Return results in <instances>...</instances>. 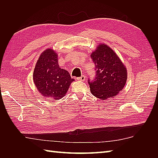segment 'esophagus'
Wrapping results in <instances>:
<instances>
[{
  "instance_id": "obj_1",
  "label": "esophagus",
  "mask_w": 158,
  "mask_h": 158,
  "mask_svg": "<svg viewBox=\"0 0 158 158\" xmlns=\"http://www.w3.org/2000/svg\"><path fill=\"white\" fill-rule=\"evenodd\" d=\"M77 80H79V81H85V76L84 75L81 76L80 77L77 78Z\"/></svg>"
}]
</instances>
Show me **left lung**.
<instances>
[{
    "label": "left lung",
    "instance_id": "obj_1",
    "mask_svg": "<svg viewBox=\"0 0 158 158\" xmlns=\"http://www.w3.org/2000/svg\"><path fill=\"white\" fill-rule=\"evenodd\" d=\"M91 55L95 64V78L88 80L91 93L100 99L116 96L124 88L127 80V70L111 47L99 44Z\"/></svg>",
    "mask_w": 158,
    "mask_h": 158
}]
</instances>
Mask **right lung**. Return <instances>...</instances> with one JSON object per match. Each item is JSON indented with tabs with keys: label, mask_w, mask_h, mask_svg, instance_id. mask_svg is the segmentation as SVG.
Returning a JSON list of instances; mask_svg holds the SVG:
<instances>
[{
	"label": "right lung",
	"mask_w": 158,
	"mask_h": 158,
	"mask_svg": "<svg viewBox=\"0 0 158 158\" xmlns=\"http://www.w3.org/2000/svg\"><path fill=\"white\" fill-rule=\"evenodd\" d=\"M33 80L43 96L58 100L66 95L74 79L71 78L67 70L59 67L58 54L48 48L44 51L37 61Z\"/></svg>",
	"instance_id": "add662e5"
}]
</instances>
